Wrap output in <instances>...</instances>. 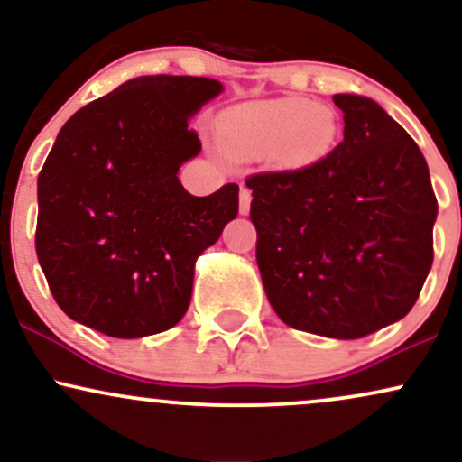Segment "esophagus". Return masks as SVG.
<instances>
[{"mask_svg":"<svg viewBox=\"0 0 462 462\" xmlns=\"http://www.w3.org/2000/svg\"><path fill=\"white\" fill-rule=\"evenodd\" d=\"M249 208H252V191H249L247 187L241 189V204H238V210H241V215H247Z\"/></svg>","mask_w":462,"mask_h":462,"instance_id":"1","label":"esophagus"}]
</instances>
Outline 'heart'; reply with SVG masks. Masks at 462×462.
<instances>
[{
    "label": "heart",
    "mask_w": 462,
    "mask_h": 462,
    "mask_svg": "<svg viewBox=\"0 0 462 462\" xmlns=\"http://www.w3.org/2000/svg\"><path fill=\"white\" fill-rule=\"evenodd\" d=\"M224 146L245 157H273L284 165H308L336 142L329 109L305 98H275L238 105L219 120Z\"/></svg>",
    "instance_id": "obj_1"
}]
</instances>
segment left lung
Instances as JSON below:
<instances>
[{
    "label": "left lung",
    "instance_id": "left-lung-1",
    "mask_svg": "<svg viewBox=\"0 0 462 462\" xmlns=\"http://www.w3.org/2000/svg\"><path fill=\"white\" fill-rule=\"evenodd\" d=\"M344 140L297 170L247 176L255 260L286 325L337 340L407 316L432 266L437 198L424 154L381 105L336 94Z\"/></svg>",
    "mask_w": 462,
    "mask_h": 462
}]
</instances>
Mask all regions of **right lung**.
I'll return each mask as SVG.
<instances>
[{"label": "right lung", "mask_w": 462, "mask_h": 462, "mask_svg": "<svg viewBox=\"0 0 462 462\" xmlns=\"http://www.w3.org/2000/svg\"><path fill=\"white\" fill-rule=\"evenodd\" d=\"M208 77H137L66 122L38 174L36 255L55 303L111 337L174 327L193 264L238 215V185L207 198L176 171L202 150L189 120Z\"/></svg>", "instance_id": "obj_1"}]
</instances>
